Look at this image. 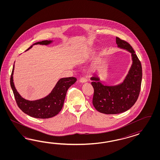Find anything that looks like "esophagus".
Here are the masks:
<instances>
[{"label": "esophagus", "mask_w": 160, "mask_h": 160, "mask_svg": "<svg viewBox=\"0 0 160 160\" xmlns=\"http://www.w3.org/2000/svg\"><path fill=\"white\" fill-rule=\"evenodd\" d=\"M79 82H87V80L85 78H81L79 80Z\"/></svg>", "instance_id": "esophagus-1"}]
</instances>
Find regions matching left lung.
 Here are the masks:
<instances>
[{
  "mask_svg": "<svg viewBox=\"0 0 160 160\" xmlns=\"http://www.w3.org/2000/svg\"><path fill=\"white\" fill-rule=\"evenodd\" d=\"M118 48L131 53L132 64L122 83L114 86H104L96 77L92 78L94 88L92 104L98 112L106 114H116L130 109L135 104L140 92L142 66L131 45L116 37Z\"/></svg>",
  "mask_w": 160,
  "mask_h": 160,
  "instance_id": "8db88e82",
  "label": "left lung"
}]
</instances>
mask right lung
<instances>
[{
    "instance_id": "add662e5",
    "label": "right lung",
    "mask_w": 160,
    "mask_h": 160,
    "mask_svg": "<svg viewBox=\"0 0 160 160\" xmlns=\"http://www.w3.org/2000/svg\"><path fill=\"white\" fill-rule=\"evenodd\" d=\"M51 42V40H43L35 43L33 45L38 44L47 45ZM32 46L26 50L32 48ZM14 66L13 65L10 82L16 102L20 109L25 114L37 118H48L57 115L63 107L68 88L76 82V78L74 77L62 78L58 80L52 92L48 96L38 100L29 101L21 97L15 88L13 80Z\"/></svg>"
}]
</instances>
